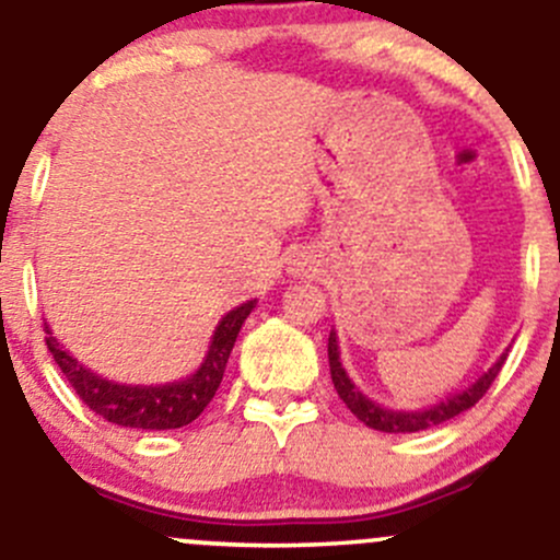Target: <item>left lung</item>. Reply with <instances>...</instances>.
<instances>
[{"label":"left lung","instance_id":"8db88e82","mask_svg":"<svg viewBox=\"0 0 560 560\" xmlns=\"http://www.w3.org/2000/svg\"><path fill=\"white\" fill-rule=\"evenodd\" d=\"M338 354H341V352H338L336 330H330V338H327V358H330V380L338 389V398H341L343 404L349 406V411H352V415L358 417L360 422H365V425L374 428V431H385V433L428 431V428L442 425V422H447V420H453V417L463 415V411L471 409V406L477 404V400L482 398L485 393H488L490 385L495 382V376H499L501 365H504V360H506V352H504L499 360H495L493 369L485 371V374L479 376V380L474 382L471 387H466V389H460V393L450 395L447 400H439V404L431 406V409L393 411V409H385V406L374 404L371 398H365V395L352 385V380H349L347 371H343L341 358H338Z\"/></svg>","mask_w":560,"mask_h":560}]
</instances>
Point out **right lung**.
Segmentation results:
<instances>
[{
	"instance_id": "add662e5",
	"label": "right lung",
	"mask_w": 560,
	"mask_h": 560,
	"mask_svg": "<svg viewBox=\"0 0 560 560\" xmlns=\"http://www.w3.org/2000/svg\"><path fill=\"white\" fill-rule=\"evenodd\" d=\"M254 306H257V301H246L230 314H224L213 330L211 347H208L200 369L186 380L167 382V385H118V382L94 374L56 341L48 325H45V332H48L45 343H48L56 365L67 376L78 398L89 409L97 411L103 420L121 428H140V431H171V428H184L195 422L202 415V409L211 404L219 385H222L228 358L233 352L241 325Z\"/></svg>"
}]
</instances>
